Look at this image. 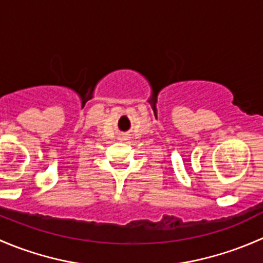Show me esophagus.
I'll use <instances>...</instances> for the list:
<instances>
[{"label":"esophagus","instance_id":"obj_1","mask_svg":"<svg viewBox=\"0 0 263 263\" xmlns=\"http://www.w3.org/2000/svg\"><path fill=\"white\" fill-rule=\"evenodd\" d=\"M119 140H121V141H124V140H127V137H119Z\"/></svg>","mask_w":263,"mask_h":263}]
</instances>
